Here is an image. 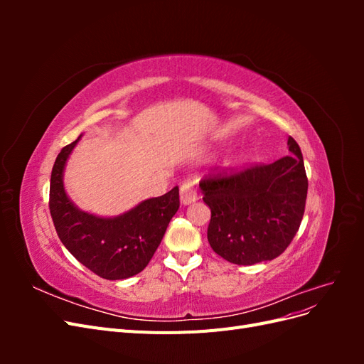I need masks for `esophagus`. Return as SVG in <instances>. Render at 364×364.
<instances>
[{
	"label": "esophagus",
	"instance_id": "obj_1",
	"mask_svg": "<svg viewBox=\"0 0 364 364\" xmlns=\"http://www.w3.org/2000/svg\"><path fill=\"white\" fill-rule=\"evenodd\" d=\"M197 200V193L193 182H185L181 186V203L182 205H191Z\"/></svg>",
	"mask_w": 364,
	"mask_h": 364
}]
</instances>
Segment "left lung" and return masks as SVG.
<instances>
[{
	"label": "left lung",
	"mask_w": 364,
	"mask_h": 364,
	"mask_svg": "<svg viewBox=\"0 0 364 364\" xmlns=\"http://www.w3.org/2000/svg\"><path fill=\"white\" fill-rule=\"evenodd\" d=\"M287 146L291 155L277 162L200 182L211 209L208 241L226 261L238 266L272 261L299 229L308 181L299 146L291 136Z\"/></svg>",
	"instance_id": "1"
}]
</instances>
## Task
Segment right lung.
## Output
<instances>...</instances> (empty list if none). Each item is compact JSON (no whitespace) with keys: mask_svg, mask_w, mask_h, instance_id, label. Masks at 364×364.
Returning <instances> with one entry per match:
<instances>
[{"mask_svg":"<svg viewBox=\"0 0 364 364\" xmlns=\"http://www.w3.org/2000/svg\"><path fill=\"white\" fill-rule=\"evenodd\" d=\"M82 135L63 147L53 165L50 213L56 232L71 255L100 278L126 279L144 270L179 209V186L142 200L115 217L82 211L65 191L63 171Z\"/></svg>","mask_w":364,"mask_h":364,"instance_id":"obj_1","label":"right lung"}]
</instances>
